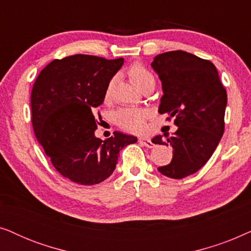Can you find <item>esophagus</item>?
<instances>
[{"label": "esophagus", "instance_id": "34e87169", "mask_svg": "<svg viewBox=\"0 0 251 251\" xmlns=\"http://www.w3.org/2000/svg\"><path fill=\"white\" fill-rule=\"evenodd\" d=\"M139 143L142 144V145L149 147V149H152V147L154 146V144L152 143V140L149 139V138H144V137H142V138H139Z\"/></svg>", "mask_w": 251, "mask_h": 251}]
</instances>
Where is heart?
<instances>
[{"label":"heart","instance_id":"1","mask_svg":"<svg viewBox=\"0 0 251 251\" xmlns=\"http://www.w3.org/2000/svg\"><path fill=\"white\" fill-rule=\"evenodd\" d=\"M128 75L133 83L138 87L140 90L147 85L155 84V78L153 74L140 63H135L129 67ZM114 90V78L108 81L105 88L104 99L106 101L109 100L113 96ZM147 113L140 108H121L115 113L114 121L120 128L132 133H142L145 130V120Z\"/></svg>","mask_w":251,"mask_h":251}]
</instances>
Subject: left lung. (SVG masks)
I'll return each instance as SVG.
<instances>
[{
	"label": "left lung",
	"mask_w": 251,
	"mask_h": 251,
	"mask_svg": "<svg viewBox=\"0 0 251 251\" xmlns=\"http://www.w3.org/2000/svg\"><path fill=\"white\" fill-rule=\"evenodd\" d=\"M153 70L162 82L160 114H168L178 126L171 137L156 136L152 143L170 145L169 164L159 167L164 176L181 179L201 169L210 159L224 133L227 94L215 65L181 50L154 58Z\"/></svg>",
	"instance_id": "left-lung-1"
}]
</instances>
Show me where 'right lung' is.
<instances>
[{
	"label": "right lung",
	"instance_id": "1",
	"mask_svg": "<svg viewBox=\"0 0 251 251\" xmlns=\"http://www.w3.org/2000/svg\"><path fill=\"white\" fill-rule=\"evenodd\" d=\"M122 64L123 58L74 54L51 61L33 85L30 106L37 142L54 169L76 184L107 179L120 151L137 142L136 137L118 131L104 142L95 136L94 112Z\"/></svg>",
	"mask_w": 251,
	"mask_h": 251
}]
</instances>
